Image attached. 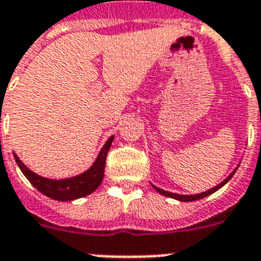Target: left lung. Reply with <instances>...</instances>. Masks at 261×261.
<instances>
[{
	"mask_svg": "<svg viewBox=\"0 0 261 261\" xmlns=\"http://www.w3.org/2000/svg\"><path fill=\"white\" fill-rule=\"evenodd\" d=\"M237 170V169H236ZM236 170L231 173V174L227 177L226 179H223L219 185H217V187H214L211 188V189H208V191L205 192H201V193H197V195H178V193H171V192H167V191H163V189H161V188L158 187H155V185H152L153 189L155 191H158L161 195L163 196H167V197H171V199H175V200H179V201H195V200H200V199H204V197H207L208 195H211V193H214V192H217L218 189H221L225 184L229 182V179L231 178L234 175V173H236Z\"/></svg>",
	"mask_w": 261,
	"mask_h": 261,
	"instance_id": "1",
	"label": "left lung"
}]
</instances>
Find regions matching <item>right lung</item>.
Returning a JSON list of instances; mask_svg holds the SVG:
<instances>
[{
  "label": "right lung",
  "mask_w": 261,
  "mask_h": 261,
  "mask_svg": "<svg viewBox=\"0 0 261 261\" xmlns=\"http://www.w3.org/2000/svg\"><path fill=\"white\" fill-rule=\"evenodd\" d=\"M113 139H114V136L109 137L106 144L103 145V148L100 149L98 158L95 159V162L92 163V166L88 170L76 175V177H70V178L65 179H50L46 178V177H40L36 173L30 170L20 161L16 153H13V156H15L16 163L20 167L21 173L27 177L28 181L40 193H43L44 196H47L50 199L58 200V201H70V200H76L87 195H91L102 184L106 156H108Z\"/></svg>",
  "instance_id": "right-lung-1"
}]
</instances>
